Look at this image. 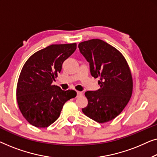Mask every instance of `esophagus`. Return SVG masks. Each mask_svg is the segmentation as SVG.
Segmentation results:
<instances>
[{"mask_svg": "<svg viewBox=\"0 0 157 157\" xmlns=\"http://www.w3.org/2000/svg\"><path fill=\"white\" fill-rule=\"evenodd\" d=\"M82 95V92H79V91L77 92V97H80Z\"/></svg>", "mask_w": 157, "mask_h": 157, "instance_id": "1", "label": "esophagus"}]
</instances>
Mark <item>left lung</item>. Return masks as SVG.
Masks as SVG:
<instances>
[{
  "instance_id": "left-lung-1",
  "label": "left lung",
  "mask_w": 157,
  "mask_h": 157,
  "mask_svg": "<svg viewBox=\"0 0 157 157\" xmlns=\"http://www.w3.org/2000/svg\"><path fill=\"white\" fill-rule=\"evenodd\" d=\"M79 51L90 63V72L99 78L100 88L87 91V106L82 111L99 123L117 117L131 98L133 79L131 70L123 55L117 49L100 39H92L78 45Z\"/></svg>"
}]
</instances>
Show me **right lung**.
<instances>
[{
	"label": "right lung",
	"mask_w": 157,
	"mask_h": 157,
	"mask_svg": "<svg viewBox=\"0 0 157 157\" xmlns=\"http://www.w3.org/2000/svg\"><path fill=\"white\" fill-rule=\"evenodd\" d=\"M77 48L76 43L51 45L38 50L22 68L16 88L20 111L34 127L45 128L59 117L66 101L75 98V90H62L52 85L63 62Z\"/></svg>",
	"instance_id": "right-lung-1"
}]
</instances>
